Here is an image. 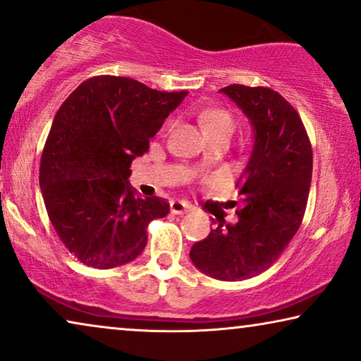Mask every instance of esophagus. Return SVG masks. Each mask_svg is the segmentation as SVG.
I'll return each instance as SVG.
<instances>
[{"label":"esophagus","instance_id":"obj_1","mask_svg":"<svg viewBox=\"0 0 361 361\" xmlns=\"http://www.w3.org/2000/svg\"><path fill=\"white\" fill-rule=\"evenodd\" d=\"M170 209L173 214H185L191 209V204H188L186 201H181V200H171Z\"/></svg>","mask_w":361,"mask_h":361}]
</instances>
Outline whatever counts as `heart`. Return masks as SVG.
I'll use <instances>...</instances> for the list:
<instances>
[{"instance_id": "obj_1", "label": "heart", "mask_w": 361, "mask_h": 361, "mask_svg": "<svg viewBox=\"0 0 361 361\" xmlns=\"http://www.w3.org/2000/svg\"><path fill=\"white\" fill-rule=\"evenodd\" d=\"M201 123H203L204 132L208 135H213V133H233L234 130V118L231 117L229 112H226L223 109H214L208 110L201 115Z\"/></svg>"}]
</instances>
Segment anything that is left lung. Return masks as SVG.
<instances>
[{"label":"left lung","mask_w":361,"mask_h":361,"mask_svg":"<svg viewBox=\"0 0 361 361\" xmlns=\"http://www.w3.org/2000/svg\"><path fill=\"white\" fill-rule=\"evenodd\" d=\"M249 118L251 157L236 186L238 223L218 219L190 257L206 276L238 282L277 261L299 231L312 181V145L297 110L269 87L233 84L219 90Z\"/></svg>","instance_id":"obj_1"}]
</instances>
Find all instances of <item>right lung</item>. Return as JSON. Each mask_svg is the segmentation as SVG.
<instances>
[{"label": "right lung", "mask_w": 361, "mask_h": 361, "mask_svg": "<svg viewBox=\"0 0 361 361\" xmlns=\"http://www.w3.org/2000/svg\"><path fill=\"white\" fill-rule=\"evenodd\" d=\"M186 90L160 92L130 77L97 75L64 100L41 157L39 186L57 236L80 262L112 269L147 246L166 200L140 198L128 183L133 158L148 152Z\"/></svg>", "instance_id": "add662e5"}]
</instances>
